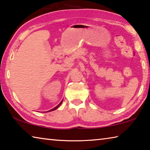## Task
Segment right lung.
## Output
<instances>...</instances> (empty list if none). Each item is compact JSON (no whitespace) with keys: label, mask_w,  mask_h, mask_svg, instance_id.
<instances>
[{"label":"right lung","mask_w":150,"mask_h":150,"mask_svg":"<svg viewBox=\"0 0 150 150\" xmlns=\"http://www.w3.org/2000/svg\"><path fill=\"white\" fill-rule=\"evenodd\" d=\"M62 102H63V100H62V101H61V103L59 104V105H58L57 106H55V108H53V109H52V110H49V111H47V112H51V111H53V110H56V109H57L58 107H59V106L61 105H62Z\"/></svg>","instance_id":"1"}]
</instances>
